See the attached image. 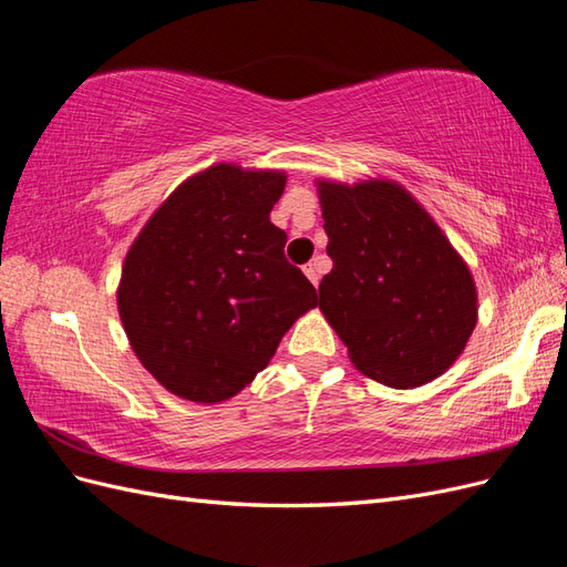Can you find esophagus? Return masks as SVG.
Here are the masks:
<instances>
[{
    "label": "esophagus",
    "mask_w": 567,
    "mask_h": 567,
    "mask_svg": "<svg viewBox=\"0 0 567 567\" xmlns=\"http://www.w3.org/2000/svg\"><path fill=\"white\" fill-rule=\"evenodd\" d=\"M302 271H305V277L310 279L315 286L319 284V265H317V262H307V265L302 267Z\"/></svg>",
    "instance_id": "obj_1"
}]
</instances>
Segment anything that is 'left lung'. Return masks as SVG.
I'll return each mask as SVG.
<instances>
[{
	"label": "left lung",
	"instance_id": "left-lung-1",
	"mask_svg": "<svg viewBox=\"0 0 567 567\" xmlns=\"http://www.w3.org/2000/svg\"><path fill=\"white\" fill-rule=\"evenodd\" d=\"M326 252L319 310L369 379L406 390L447 371L477 323V290L437 221L392 179H317Z\"/></svg>",
	"mask_w": 567,
	"mask_h": 567
}]
</instances>
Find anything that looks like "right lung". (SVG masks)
<instances>
[{"instance_id":"add662e5","label":"right lung","mask_w":567,"mask_h":567,"mask_svg":"<svg viewBox=\"0 0 567 567\" xmlns=\"http://www.w3.org/2000/svg\"><path fill=\"white\" fill-rule=\"evenodd\" d=\"M281 169L217 163L184 179L134 238L117 312L134 354L165 390L217 404L277 352L317 290L288 265L269 213Z\"/></svg>"}]
</instances>
